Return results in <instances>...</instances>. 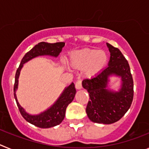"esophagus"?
<instances>
[{"label":"esophagus","instance_id":"1","mask_svg":"<svg viewBox=\"0 0 149 149\" xmlns=\"http://www.w3.org/2000/svg\"><path fill=\"white\" fill-rule=\"evenodd\" d=\"M75 87L77 89H81V88H82V82H81V80H78V81L76 82Z\"/></svg>","mask_w":149,"mask_h":149}]
</instances>
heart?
I'll return each instance as SVG.
<instances>
[{
    "mask_svg": "<svg viewBox=\"0 0 149 149\" xmlns=\"http://www.w3.org/2000/svg\"><path fill=\"white\" fill-rule=\"evenodd\" d=\"M108 63L106 51L95 48H85L74 53L69 58V65L76 69H84V76L91 78L102 71Z\"/></svg>",
    "mask_w": 149,
    "mask_h": 149,
    "instance_id": "obj_1",
    "label": "heart"
}]
</instances>
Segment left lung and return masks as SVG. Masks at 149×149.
Wrapping results in <instances>:
<instances>
[{
    "instance_id": "left-lung-1",
    "label": "left lung",
    "mask_w": 149,
    "mask_h": 149,
    "mask_svg": "<svg viewBox=\"0 0 149 149\" xmlns=\"http://www.w3.org/2000/svg\"><path fill=\"white\" fill-rule=\"evenodd\" d=\"M110 52L108 66L91 79H85L83 87L89 93L86 112L92 122L99 124L114 123L127 113L134 98V81L130 66L119 48L107 43ZM110 75L119 76L122 80L118 92L106 88Z\"/></svg>"
}]
</instances>
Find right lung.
Segmentation results:
<instances>
[{
    "label": "right lung",
    "mask_w": 149,
    "mask_h": 149,
    "mask_svg": "<svg viewBox=\"0 0 149 149\" xmlns=\"http://www.w3.org/2000/svg\"><path fill=\"white\" fill-rule=\"evenodd\" d=\"M64 45H65V42L48 43L42 42L38 43L24 56L15 73L14 97L16 101L18 110L24 119L27 122L41 128H48V127H54L60 125L63 122L65 118L66 107L73 101L75 96L76 89L74 87V83H72L68 87H65L58 99L56 100V102L48 110L38 115H30L26 113L25 110L19 104L17 100L15 91L18 89V77L20 74L21 69L24 63L35 58L36 56H42V55H49V56L56 57L62 51Z\"/></svg>",
    "instance_id": "1"
}]
</instances>
